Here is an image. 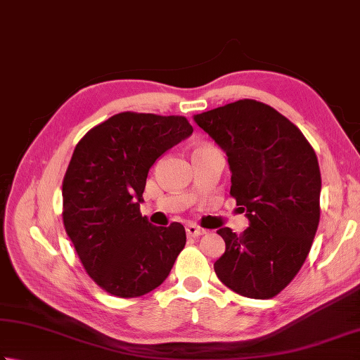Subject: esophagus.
Returning a JSON list of instances; mask_svg holds the SVG:
<instances>
[{"label": "esophagus", "instance_id": "obj_1", "mask_svg": "<svg viewBox=\"0 0 360 360\" xmlns=\"http://www.w3.org/2000/svg\"><path fill=\"white\" fill-rule=\"evenodd\" d=\"M186 232H187L188 237H198V236L206 234V229L198 228V226H196V224H187Z\"/></svg>", "mask_w": 360, "mask_h": 360}]
</instances>
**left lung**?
I'll use <instances>...</instances> for the list:
<instances>
[{
    "label": "left lung",
    "instance_id": "obj_1",
    "mask_svg": "<svg viewBox=\"0 0 360 360\" xmlns=\"http://www.w3.org/2000/svg\"><path fill=\"white\" fill-rule=\"evenodd\" d=\"M193 122L226 154L231 195L250 221L242 234L217 231L226 250L214 270L242 297L271 298L300 271L319 228L315 151L292 122L255 100L196 114Z\"/></svg>",
    "mask_w": 360,
    "mask_h": 360
}]
</instances>
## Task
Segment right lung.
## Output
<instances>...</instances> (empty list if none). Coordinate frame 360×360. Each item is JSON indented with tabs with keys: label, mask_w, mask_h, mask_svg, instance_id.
<instances>
[{
	"label": "right lung",
	"mask_w": 360,
	"mask_h": 360,
	"mask_svg": "<svg viewBox=\"0 0 360 360\" xmlns=\"http://www.w3.org/2000/svg\"><path fill=\"white\" fill-rule=\"evenodd\" d=\"M192 132L184 117L122 112L76 145L62 184L63 224L84 269L108 293L154 290L184 248V226H154L140 202L154 162Z\"/></svg>",
	"instance_id": "obj_1"
}]
</instances>
